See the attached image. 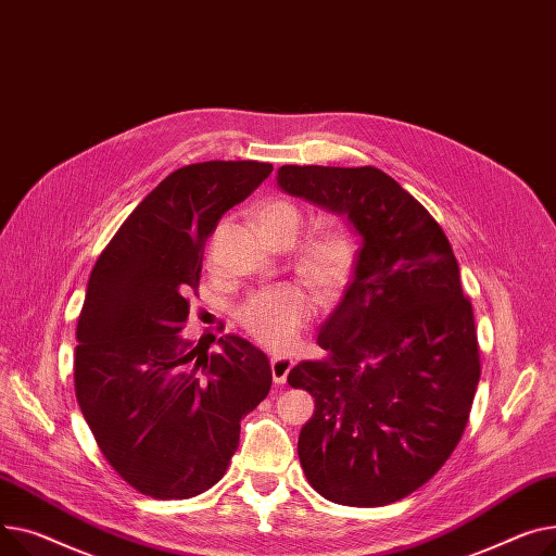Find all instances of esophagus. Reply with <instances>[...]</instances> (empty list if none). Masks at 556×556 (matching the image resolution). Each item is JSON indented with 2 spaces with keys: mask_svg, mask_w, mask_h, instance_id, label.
<instances>
[{
  "mask_svg": "<svg viewBox=\"0 0 556 556\" xmlns=\"http://www.w3.org/2000/svg\"><path fill=\"white\" fill-rule=\"evenodd\" d=\"M293 368V358L291 356H271V375H274V383L282 386L287 381L289 370Z\"/></svg>",
  "mask_w": 556,
  "mask_h": 556,
  "instance_id": "esophagus-1",
  "label": "esophagus"
}]
</instances>
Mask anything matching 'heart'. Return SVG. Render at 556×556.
Returning a JSON list of instances; mask_svg holds the SVG:
<instances>
[{
	"mask_svg": "<svg viewBox=\"0 0 556 556\" xmlns=\"http://www.w3.org/2000/svg\"><path fill=\"white\" fill-rule=\"evenodd\" d=\"M260 228H285L299 236L303 213L296 204L274 200L257 213ZM350 265V247L337 233H323L312 238L299 255V271L309 278L318 289L332 291L343 280ZM314 301L309 293L296 285H282L253 293L240 312L244 330L271 350H285L293 343L312 316Z\"/></svg>",
	"mask_w": 556,
	"mask_h": 556,
	"instance_id": "obj_1",
	"label": "heart"
}]
</instances>
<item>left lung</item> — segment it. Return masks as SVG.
<instances>
[{
    "instance_id": "obj_1",
    "label": "left lung",
    "mask_w": 556,
    "mask_h": 556,
    "mask_svg": "<svg viewBox=\"0 0 556 556\" xmlns=\"http://www.w3.org/2000/svg\"><path fill=\"white\" fill-rule=\"evenodd\" d=\"M276 179L348 217L362 238L343 299L316 337L328 356L287 377L316 404L299 438L301 467L332 503L402 501L458 446L480 379L458 260L431 213L379 168L282 166Z\"/></svg>"
}]
</instances>
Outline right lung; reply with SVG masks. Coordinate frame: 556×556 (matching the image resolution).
<instances>
[{
	"mask_svg": "<svg viewBox=\"0 0 556 556\" xmlns=\"http://www.w3.org/2000/svg\"><path fill=\"white\" fill-rule=\"evenodd\" d=\"M271 163L204 161L163 179L96 260L78 318L76 400L98 448L137 492L204 494L240 444V419L269 395L271 366L247 339L181 337L204 244Z\"/></svg>",
	"mask_w": 556,
	"mask_h": 556,
	"instance_id": "obj_1",
	"label": "right lung"
}]
</instances>
